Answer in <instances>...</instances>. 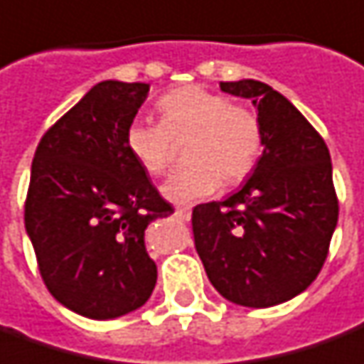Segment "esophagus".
<instances>
[{"instance_id": "esophagus-1", "label": "esophagus", "mask_w": 364, "mask_h": 364, "mask_svg": "<svg viewBox=\"0 0 364 364\" xmlns=\"http://www.w3.org/2000/svg\"><path fill=\"white\" fill-rule=\"evenodd\" d=\"M175 217L181 219V221H189V219H191V209H187V207H177V209H175Z\"/></svg>"}]
</instances>
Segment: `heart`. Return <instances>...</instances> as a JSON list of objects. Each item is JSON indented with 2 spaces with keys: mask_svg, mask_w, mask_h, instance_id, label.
I'll list each match as a JSON object with an SVG mask.
<instances>
[{
  "mask_svg": "<svg viewBox=\"0 0 364 364\" xmlns=\"http://www.w3.org/2000/svg\"><path fill=\"white\" fill-rule=\"evenodd\" d=\"M161 121L135 119L125 131L127 149L145 171H169L177 145H187V169L171 175L163 195L173 203H195L221 183L239 185L259 165L265 145L263 123L253 109L201 85L167 91L157 101Z\"/></svg>",
  "mask_w": 364,
  "mask_h": 364,
  "instance_id": "1",
  "label": "heart"
}]
</instances>
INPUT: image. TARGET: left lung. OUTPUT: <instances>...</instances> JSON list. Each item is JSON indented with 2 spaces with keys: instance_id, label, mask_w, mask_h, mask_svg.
I'll use <instances>...</instances> for the list:
<instances>
[{
  "instance_id": "1",
  "label": "left lung",
  "mask_w": 364,
  "mask_h": 364,
  "mask_svg": "<svg viewBox=\"0 0 364 364\" xmlns=\"http://www.w3.org/2000/svg\"><path fill=\"white\" fill-rule=\"evenodd\" d=\"M253 99L265 149L251 179L225 201L193 209L195 249L209 281L235 305L273 306L311 285L328 255L338 199L327 143L267 83H221Z\"/></svg>"
}]
</instances>
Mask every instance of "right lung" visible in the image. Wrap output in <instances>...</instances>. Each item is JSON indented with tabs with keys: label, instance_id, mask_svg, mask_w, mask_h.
<instances>
[{
	"label": "right lung",
	"instance_id": "right-lung-1",
	"mask_svg": "<svg viewBox=\"0 0 364 364\" xmlns=\"http://www.w3.org/2000/svg\"><path fill=\"white\" fill-rule=\"evenodd\" d=\"M147 95V83L101 81L43 133L33 155L27 235L47 291L83 317H121L155 289L143 235L173 205L125 143Z\"/></svg>",
	"mask_w": 364,
	"mask_h": 364
}]
</instances>
